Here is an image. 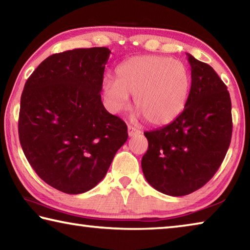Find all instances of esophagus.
<instances>
[{
	"mask_svg": "<svg viewBox=\"0 0 250 250\" xmlns=\"http://www.w3.org/2000/svg\"><path fill=\"white\" fill-rule=\"evenodd\" d=\"M140 133H141L140 130L135 129L134 126H132V125H128V134H129V137H133V135L140 134Z\"/></svg>",
	"mask_w": 250,
	"mask_h": 250,
	"instance_id": "esophagus-1",
	"label": "esophagus"
}]
</instances>
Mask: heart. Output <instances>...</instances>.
Returning <instances> with one entry per match:
<instances>
[{"instance_id": "obj_1", "label": "heart", "mask_w": 250, "mask_h": 250, "mask_svg": "<svg viewBox=\"0 0 250 250\" xmlns=\"http://www.w3.org/2000/svg\"><path fill=\"white\" fill-rule=\"evenodd\" d=\"M191 83V73L183 62L142 55L118 66L116 79H104L103 95L113 113L128 109L133 96L139 116L152 125H166L184 110Z\"/></svg>"}]
</instances>
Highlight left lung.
<instances>
[{
    "mask_svg": "<svg viewBox=\"0 0 250 250\" xmlns=\"http://www.w3.org/2000/svg\"><path fill=\"white\" fill-rule=\"evenodd\" d=\"M186 55L192 83L185 108L170 125L145 132L149 147L141 161L147 183L171 196L195 192L214 176L232 131L226 84L209 65Z\"/></svg>",
    "mask_w": 250,
    "mask_h": 250,
    "instance_id": "8db88e82",
    "label": "left lung"
}]
</instances>
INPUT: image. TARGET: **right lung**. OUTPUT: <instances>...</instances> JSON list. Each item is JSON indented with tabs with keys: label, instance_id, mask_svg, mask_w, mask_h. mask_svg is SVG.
Returning a JSON list of instances; mask_svg holds the SVG:
<instances>
[{
	"label": "right lung",
	"instance_id": "add662e5",
	"mask_svg": "<svg viewBox=\"0 0 250 250\" xmlns=\"http://www.w3.org/2000/svg\"><path fill=\"white\" fill-rule=\"evenodd\" d=\"M110 53L92 47L54 54L24 86L21 146L36 174L61 192L95 188L128 139L126 125L101 101Z\"/></svg>",
	"mask_w": 250,
	"mask_h": 250
}]
</instances>
